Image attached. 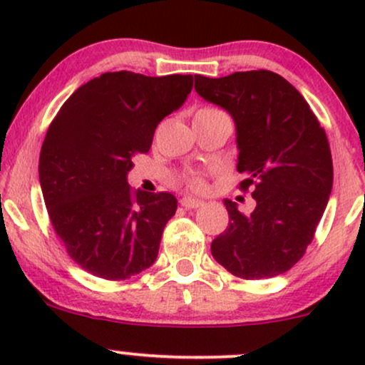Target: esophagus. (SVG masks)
<instances>
[{
	"mask_svg": "<svg viewBox=\"0 0 365 365\" xmlns=\"http://www.w3.org/2000/svg\"><path fill=\"white\" fill-rule=\"evenodd\" d=\"M180 204H182L185 209H197V207L204 206V200L195 199V197H183V199L180 200Z\"/></svg>",
	"mask_w": 365,
	"mask_h": 365,
	"instance_id": "esophagus-1",
	"label": "esophagus"
}]
</instances>
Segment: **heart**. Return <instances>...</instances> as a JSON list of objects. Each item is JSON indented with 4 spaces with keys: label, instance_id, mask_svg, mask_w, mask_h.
<instances>
[{
    "label": "heart",
    "instance_id": "b5f03b06",
    "mask_svg": "<svg viewBox=\"0 0 365 365\" xmlns=\"http://www.w3.org/2000/svg\"><path fill=\"white\" fill-rule=\"evenodd\" d=\"M204 115H225V113L216 110V108H200V110L195 113V116H204ZM192 183H194L195 187L202 185V182H200L199 178H192Z\"/></svg>",
    "mask_w": 365,
    "mask_h": 365
}]
</instances>
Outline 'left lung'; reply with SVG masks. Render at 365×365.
<instances>
[{"label": "left lung", "mask_w": 365, "mask_h": 365, "mask_svg": "<svg viewBox=\"0 0 365 365\" xmlns=\"http://www.w3.org/2000/svg\"><path fill=\"white\" fill-rule=\"evenodd\" d=\"M195 91L235 121L240 187L254 185L250 215L225 199L230 223L212 240V257L244 279L283 274L300 261L328 206L333 159L324 128L304 96L269 70L195 75Z\"/></svg>", "instance_id": "obj_1"}]
</instances>
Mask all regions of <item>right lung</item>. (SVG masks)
<instances>
[{"instance_id":"obj_1","label":"right lung","mask_w":365,"mask_h":365,"mask_svg":"<svg viewBox=\"0 0 365 365\" xmlns=\"http://www.w3.org/2000/svg\"><path fill=\"white\" fill-rule=\"evenodd\" d=\"M192 75L108 72L78 87L49 125L39 182L49 220L82 269L127 279L153 266L163 230L177 211L170 192H132V159L187 101Z\"/></svg>"}]
</instances>
